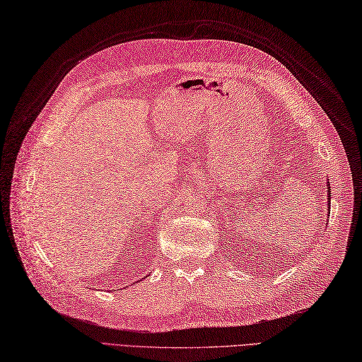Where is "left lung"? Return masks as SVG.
I'll use <instances>...</instances> for the list:
<instances>
[{"mask_svg":"<svg viewBox=\"0 0 362 362\" xmlns=\"http://www.w3.org/2000/svg\"><path fill=\"white\" fill-rule=\"evenodd\" d=\"M327 186H329V184H327ZM329 197H330V187H329ZM329 201H330V198H329ZM329 204H330V202H329Z\"/></svg>","mask_w":362,"mask_h":362,"instance_id":"8db88e82","label":"left lung"}]
</instances>
